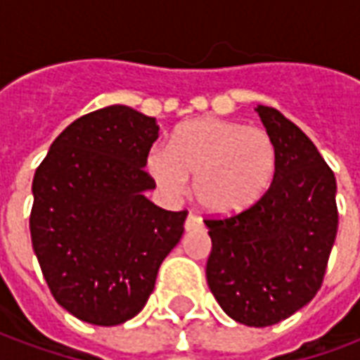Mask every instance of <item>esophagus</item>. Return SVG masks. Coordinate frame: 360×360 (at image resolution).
I'll return each mask as SVG.
<instances>
[{"label": "esophagus", "mask_w": 360, "mask_h": 360, "mask_svg": "<svg viewBox=\"0 0 360 360\" xmlns=\"http://www.w3.org/2000/svg\"><path fill=\"white\" fill-rule=\"evenodd\" d=\"M184 228H186L188 232H190V230H195V228H201V219H199L198 214H188Z\"/></svg>", "instance_id": "1"}]
</instances>
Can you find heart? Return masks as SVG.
I'll list each match as a JSON object with an SVG mask.
<instances>
[{
    "instance_id": "b5f03b06",
    "label": "heart",
    "mask_w": 360,
    "mask_h": 360,
    "mask_svg": "<svg viewBox=\"0 0 360 360\" xmlns=\"http://www.w3.org/2000/svg\"><path fill=\"white\" fill-rule=\"evenodd\" d=\"M276 143L257 126L219 119H199L178 128L170 146L148 155V172L159 190L176 199L193 191L199 205L214 214H232L263 198L276 172Z\"/></svg>"
}]
</instances>
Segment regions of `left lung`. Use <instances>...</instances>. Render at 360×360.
Wrapping results in <instances>:
<instances>
[{"label": "left lung", "mask_w": 360, "mask_h": 360, "mask_svg": "<svg viewBox=\"0 0 360 360\" xmlns=\"http://www.w3.org/2000/svg\"><path fill=\"white\" fill-rule=\"evenodd\" d=\"M257 112L278 161L263 198L226 219H207V284L245 326H272L316 295L338 234L335 176L307 134L272 107Z\"/></svg>", "instance_id": "1"}]
</instances>
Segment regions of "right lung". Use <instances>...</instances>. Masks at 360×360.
<instances>
[{"label": "right lung", "instance_id": "1", "mask_svg": "<svg viewBox=\"0 0 360 360\" xmlns=\"http://www.w3.org/2000/svg\"><path fill=\"white\" fill-rule=\"evenodd\" d=\"M157 138L153 117L111 105L67 126L36 169L34 253L55 301L84 322L134 319L184 234L188 211L143 195L155 188L143 167Z\"/></svg>", "mask_w": 360, "mask_h": 360}]
</instances>
